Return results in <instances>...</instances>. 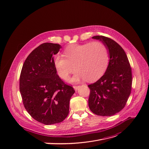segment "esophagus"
<instances>
[{
    "instance_id": "34e87169",
    "label": "esophagus",
    "mask_w": 149,
    "mask_h": 149,
    "mask_svg": "<svg viewBox=\"0 0 149 149\" xmlns=\"http://www.w3.org/2000/svg\"><path fill=\"white\" fill-rule=\"evenodd\" d=\"M80 86H74V89L77 91H78L79 89V88H80Z\"/></svg>"
}]
</instances>
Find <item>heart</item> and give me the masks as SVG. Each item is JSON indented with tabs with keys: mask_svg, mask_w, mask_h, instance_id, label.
Listing matches in <instances>:
<instances>
[{
	"mask_svg": "<svg viewBox=\"0 0 149 149\" xmlns=\"http://www.w3.org/2000/svg\"><path fill=\"white\" fill-rule=\"evenodd\" d=\"M63 55L57 54L53 63L61 79L67 80L73 71H76L70 79L78 82L84 79L92 81L96 80L104 72L109 64V52L106 45L100 42L84 44H72L64 50Z\"/></svg>",
	"mask_w": 149,
	"mask_h": 149,
	"instance_id": "b5f03b06",
	"label": "heart"
}]
</instances>
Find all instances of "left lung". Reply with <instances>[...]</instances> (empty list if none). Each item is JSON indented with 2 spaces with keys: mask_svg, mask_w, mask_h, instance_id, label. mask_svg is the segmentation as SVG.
<instances>
[{
  "mask_svg": "<svg viewBox=\"0 0 149 149\" xmlns=\"http://www.w3.org/2000/svg\"><path fill=\"white\" fill-rule=\"evenodd\" d=\"M92 38L101 41L107 47L109 61L104 74L90 89L89 107L97 115L112 116L126 105L132 88V70L126 52L112 39L103 36Z\"/></svg>",
  "mask_w": 149,
  "mask_h": 149,
  "instance_id": "1",
  "label": "left lung"
}]
</instances>
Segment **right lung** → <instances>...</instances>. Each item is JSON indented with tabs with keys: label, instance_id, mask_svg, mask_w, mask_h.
Segmentation results:
<instances>
[{
	"label": "right lung",
	"instance_id": "obj_1",
	"mask_svg": "<svg viewBox=\"0 0 149 149\" xmlns=\"http://www.w3.org/2000/svg\"><path fill=\"white\" fill-rule=\"evenodd\" d=\"M61 46L45 43L30 53L22 66L20 92L28 113L45 125L61 123L69 113L70 99L74 88L57 74L54 55Z\"/></svg>",
	"mask_w": 149,
	"mask_h": 149
}]
</instances>
